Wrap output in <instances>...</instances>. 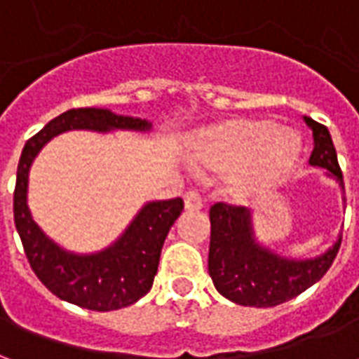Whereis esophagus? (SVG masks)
Segmentation results:
<instances>
[{
  "label": "esophagus",
  "mask_w": 359,
  "mask_h": 359,
  "mask_svg": "<svg viewBox=\"0 0 359 359\" xmlns=\"http://www.w3.org/2000/svg\"><path fill=\"white\" fill-rule=\"evenodd\" d=\"M184 208H187L188 211L202 210L203 208L202 196L198 194L196 190H190V192H187V194H184Z\"/></svg>",
  "instance_id": "esophagus-1"
}]
</instances>
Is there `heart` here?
I'll use <instances>...</instances> for the list:
<instances>
[{"label":"heart","instance_id":"1","mask_svg":"<svg viewBox=\"0 0 359 359\" xmlns=\"http://www.w3.org/2000/svg\"><path fill=\"white\" fill-rule=\"evenodd\" d=\"M198 167L231 172L234 202L257 203L277 192L302 157L300 136L265 117H231L203 128L190 144Z\"/></svg>","mask_w":359,"mask_h":359}]
</instances>
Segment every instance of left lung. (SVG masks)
Here are the masks:
<instances>
[{
  "label": "left lung",
  "mask_w": 359,
  "mask_h": 359,
  "mask_svg": "<svg viewBox=\"0 0 359 359\" xmlns=\"http://www.w3.org/2000/svg\"><path fill=\"white\" fill-rule=\"evenodd\" d=\"M304 121L313 133L309 165L325 169L344 190L337 149L327 126L309 117ZM210 221L208 271L211 280L226 300L250 308H273L308 290L329 271L342 242V234H339L337 242L321 256L294 259L278 256L257 242L248 208L215 203L210 210Z\"/></svg>",
  "instance_id": "8db88e82"
}]
</instances>
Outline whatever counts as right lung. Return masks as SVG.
Here are the masks:
<instances>
[{
	"label": "right lung",
	"mask_w": 359,
	"mask_h": 359,
	"mask_svg": "<svg viewBox=\"0 0 359 359\" xmlns=\"http://www.w3.org/2000/svg\"><path fill=\"white\" fill-rule=\"evenodd\" d=\"M67 130H94L102 134L111 130L149 133L151 123L100 107H81L61 113L25 144L13 196L15 226L28 264L50 292L92 311L126 308L149 292L163 242L172 223L184 210V202L180 198H172L144 203L125 233L100 252L74 254L61 248L36 225L27 198L28 172L34 157L51 138Z\"/></svg>",
	"instance_id": "right-lung-1"
}]
</instances>
